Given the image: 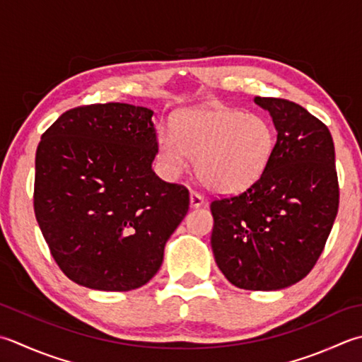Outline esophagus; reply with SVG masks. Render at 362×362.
<instances>
[{
  "mask_svg": "<svg viewBox=\"0 0 362 362\" xmlns=\"http://www.w3.org/2000/svg\"><path fill=\"white\" fill-rule=\"evenodd\" d=\"M189 204H191V207H194V209L201 207V205H204V196L199 194V193H196V191H191V193H189Z\"/></svg>",
  "mask_w": 362,
  "mask_h": 362,
  "instance_id": "1",
  "label": "esophagus"
}]
</instances>
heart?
Segmentation results:
<instances>
[{
    "instance_id": "obj_1",
    "label": "heart",
    "mask_w": 362,
    "mask_h": 362,
    "mask_svg": "<svg viewBox=\"0 0 362 362\" xmlns=\"http://www.w3.org/2000/svg\"><path fill=\"white\" fill-rule=\"evenodd\" d=\"M173 131L158 134L161 166L168 174L179 175L196 160L202 185L221 194L256 185L276 151L270 120L226 105L183 110L174 117Z\"/></svg>"
}]
</instances>
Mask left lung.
<instances>
[{
    "mask_svg": "<svg viewBox=\"0 0 362 362\" xmlns=\"http://www.w3.org/2000/svg\"><path fill=\"white\" fill-rule=\"evenodd\" d=\"M270 112L276 151L262 179L211 201V250L230 284L279 290L306 278L327 245L339 209L334 143L301 105L254 98Z\"/></svg>",
    "mask_w": 362,
    "mask_h": 362,
    "instance_id": "obj_1",
    "label": "left lung"
}]
</instances>
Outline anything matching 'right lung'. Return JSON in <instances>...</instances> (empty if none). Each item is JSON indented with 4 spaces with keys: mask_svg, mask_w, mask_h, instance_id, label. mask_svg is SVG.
Wrapping results in <instances>:
<instances>
[{
    "mask_svg": "<svg viewBox=\"0 0 362 362\" xmlns=\"http://www.w3.org/2000/svg\"><path fill=\"white\" fill-rule=\"evenodd\" d=\"M152 116L129 103L84 105L42 134L35 219L62 273L83 287L129 292L147 284L187 215L188 189L152 171Z\"/></svg>",
    "mask_w": 362,
    "mask_h": 362,
    "instance_id": "1",
    "label": "right lung"
}]
</instances>
